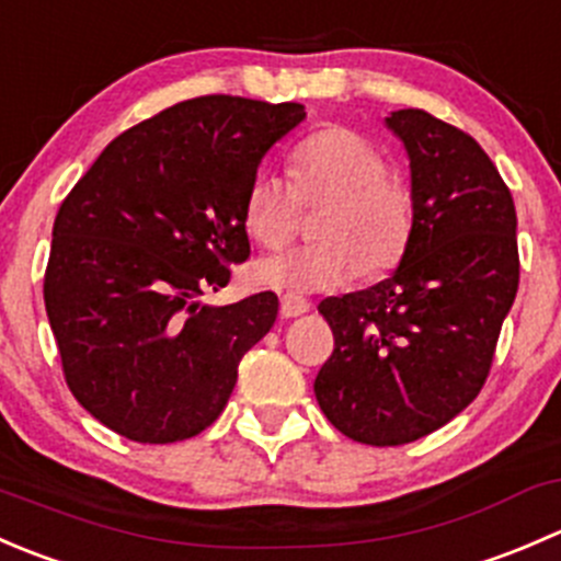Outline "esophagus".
<instances>
[{
    "instance_id": "esophagus-1",
    "label": "esophagus",
    "mask_w": 561,
    "mask_h": 561,
    "mask_svg": "<svg viewBox=\"0 0 561 561\" xmlns=\"http://www.w3.org/2000/svg\"><path fill=\"white\" fill-rule=\"evenodd\" d=\"M309 307H312V304H309L307 298L293 296V293H285V296H282V301H279V312H282V317L307 314Z\"/></svg>"
}]
</instances>
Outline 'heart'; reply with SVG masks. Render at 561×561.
I'll use <instances>...</instances> for the list:
<instances>
[{
  "instance_id": "b5f03b06",
  "label": "heart",
  "mask_w": 561,
  "mask_h": 561,
  "mask_svg": "<svg viewBox=\"0 0 561 561\" xmlns=\"http://www.w3.org/2000/svg\"><path fill=\"white\" fill-rule=\"evenodd\" d=\"M290 178L260 171L244 201L249 236L276 249L296 236L301 203H328L317 222L320 244L293 247L254 265L260 285L293 296L339 290L364 271L380 276L404 257L412 236V192L388 173L380 146L350 127H322L287 157Z\"/></svg>"
}]
</instances>
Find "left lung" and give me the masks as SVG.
Wrapping results in <instances>:
<instances>
[{
	"instance_id": "8db88e82",
	"label": "left lung",
	"mask_w": 561,
	"mask_h": 561,
	"mask_svg": "<svg viewBox=\"0 0 561 561\" xmlns=\"http://www.w3.org/2000/svg\"><path fill=\"white\" fill-rule=\"evenodd\" d=\"M386 124L410 157V244L380 285L320 301L333 353L314 380L328 421L377 448L472 404L518 290L516 206L478 140L417 107Z\"/></svg>"
}]
</instances>
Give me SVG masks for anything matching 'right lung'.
Instances as JSON below:
<instances>
[{
	"label": "right lung",
	"mask_w": 561,
	"mask_h": 561,
	"mask_svg": "<svg viewBox=\"0 0 561 561\" xmlns=\"http://www.w3.org/2000/svg\"><path fill=\"white\" fill-rule=\"evenodd\" d=\"M298 103L208 94L113 138L59 206L43 296L61 369L89 415L133 443L211 426L279 298L201 301L249 257L244 201Z\"/></svg>",
	"instance_id": "1"
}]
</instances>
